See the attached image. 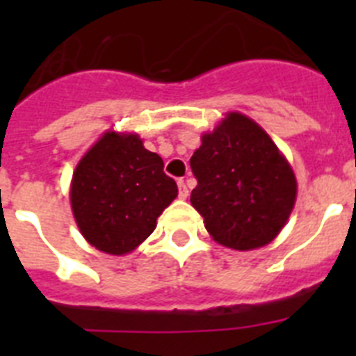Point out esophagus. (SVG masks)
Instances as JSON below:
<instances>
[{
	"mask_svg": "<svg viewBox=\"0 0 356 356\" xmlns=\"http://www.w3.org/2000/svg\"><path fill=\"white\" fill-rule=\"evenodd\" d=\"M178 196H180L181 200H185V197L188 196V188L184 180H178Z\"/></svg>",
	"mask_w": 356,
	"mask_h": 356,
	"instance_id": "1",
	"label": "esophagus"
}]
</instances>
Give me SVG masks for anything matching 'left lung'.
<instances>
[{
    "instance_id": "left-lung-1",
    "label": "left lung",
    "mask_w": 356,
    "mask_h": 356,
    "mask_svg": "<svg viewBox=\"0 0 356 356\" xmlns=\"http://www.w3.org/2000/svg\"><path fill=\"white\" fill-rule=\"evenodd\" d=\"M197 185L191 203L212 238L238 251L262 248L284 228L298 184L292 168L262 128L229 112L201 137L191 156Z\"/></svg>"
}]
</instances>
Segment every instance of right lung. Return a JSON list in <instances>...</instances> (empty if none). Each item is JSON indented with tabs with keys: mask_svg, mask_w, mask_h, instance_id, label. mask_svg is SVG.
Segmentation results:
<instances>
[{
	"mask_svg": "<svg viewBox=\"0 0 356 356\" xmlns=\"http://www.w3.org/2000/svg\"><path fill=\"white\" fill-rule=\"evenodd\" d=\"M178 196L163 160L135 134L106 131L72 172L71 207L96 250L124 254L146 241L156 217Z\"/></svg>",
	"mask_w": 356,
	"mask_h": 356,
	"instance_id": "add662e5",
	"label": "right lung"
}]
</instances>
